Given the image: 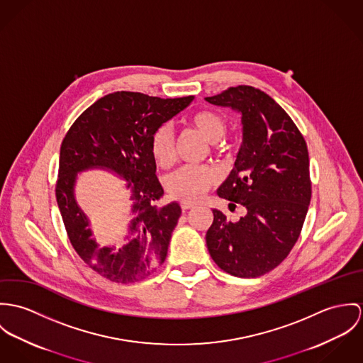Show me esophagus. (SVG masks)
<instances>
[{
    "mask_svg": "<svg viewBox=\"0 0 363 363\" xmlns=\"http://www.w3.org/2000/svg\"><path fill=\"white\" fill-rule=\"evenodd\" d=\"M194 206H195L194 203H189V201H181V208H182L184 211H186V210L192 208Z\"/></svg>",
    "mask_w": 363,
    "mask_h": 363,
    "instance_id": "34e87169",
    "label": "esophagus"
}]
</instances>
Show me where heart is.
I'll use <instances>...</instances> for the list:
<instances>
[{"label": "heart", "instance_id": "heart-1", "mask_svg": "<svg viewBox=\"0 0 363 363\" xmlns=\"http://www.w3.org/2000/svg\"><path fill=\"white\" fill-rule=\"evenodd\" d=\"M189 123L201 136L218 146L225 135V118L213 110H201L191 116ZM150 153L159 165H168L174 156V136L169 125L159 126L150 138ZM216 174L204 165H184L168 174L164 186L169 196L184 201H196L216 184Z\"/></svg>", "mask_w": 363, "mask_h": 363}]
</instances>
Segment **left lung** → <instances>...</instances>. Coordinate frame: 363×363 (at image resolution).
Masks as SVG:
<instances>
[{
	"label": "left lung",
	"mask_w": 363,
	"mask_h": 363,
	"mask_svg": "<svg viewBox=\"0 0 363 363\" xmlns=\"http://www.w3.org/2000/svg\"><path fill=\"white\" fill-rule=\"evenodd\" d=\"M206 100L241 113V149L217 195L246 208L235 223L213 210L207 249L225 273L260 277L281 263L301 235L312 198L308 146L281 106L256 87L240 84Z\"/></svg>",
	"instance_id": "8db88e82"
}]
</instances>
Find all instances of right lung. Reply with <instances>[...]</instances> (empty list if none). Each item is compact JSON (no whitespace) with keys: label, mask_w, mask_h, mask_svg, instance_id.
I'll return each mask as SVG.
<instances>
[{"label":"right lung","mask_w":363,"mask_h":363,"mask_svg":"<svg viewBox=\"0 0 363 363\" xmlns=\"http://www.w3.org/2000/svg\"><path fill=\"white\" fill-rule=\"evenodd\" d=\"M192 100L194 96L160 99L136 91L110 93L82 113L61 143L55 198L68 238L82 260L110 281H142L167 257L181 207L177 201L157 206L164 191L150 153V138ZM89 167L113 170L131 188L130 234L122 247H100L94 242L74 201L76 174Z\"/></svg>","instance_id":"1"}]
</instances>
